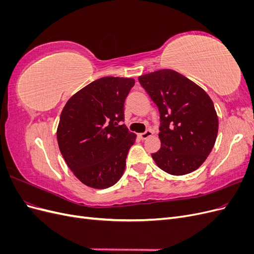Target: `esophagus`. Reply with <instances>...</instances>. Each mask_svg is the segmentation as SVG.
Here are the masks:
<instances>
[{"label":"esophagus","instance_id":"esophagus-1","mask_svg":"<svg viewBox=\"0 0 254 254\" xmlns=\"http://www.w3.org/2000/svg\"><path fill=\"white\" fill-rule=\"evenodd\" d=\"M152 133H153V132L151 131V130H146L145 132H143V133H140V134L137 135V136H139L142 141H144V140L147 139V137L151 136V135H152Z\"/></svg>","mask_w":254,"mask_h":254}]
</instances>
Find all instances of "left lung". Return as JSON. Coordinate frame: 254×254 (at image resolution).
<instances>
[{
    "instance_id": "obj_1",
    "label": "left lung",
    "mask_w": 254,
    "mask_h": 254,
    "mask_svg": "<svg viewBox=\"0 0 254 254\" xmlns=\"http://www.w3.org/2000/svg\"><path fill=\"white\" fill-rule=\"evenodd\" d=\"M139 81L160 112L161 148L151 155L153 161L174 176L196 171L217 137L212 99L198 84L168 68L142 75Z\"/></svg>"
}]
</instances>
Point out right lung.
Here are the masks:
<instances>
[{"label":"right lung","instance_id":"1","mask_svg":"<svg viewBox=\"0 0 254 254\" xmlns=\"http://www.w3.org/2000/svg\"><path fill=\"white\" fill-rule=\"evenodd\" d=\"M133 86V78H99L75 93L61 111L57 128L60 152L87 187L110 188L125 171L127 153L136 135L121 122Z\"/></svg>","mask_w":254,"mask_h":254}]
</instances>
